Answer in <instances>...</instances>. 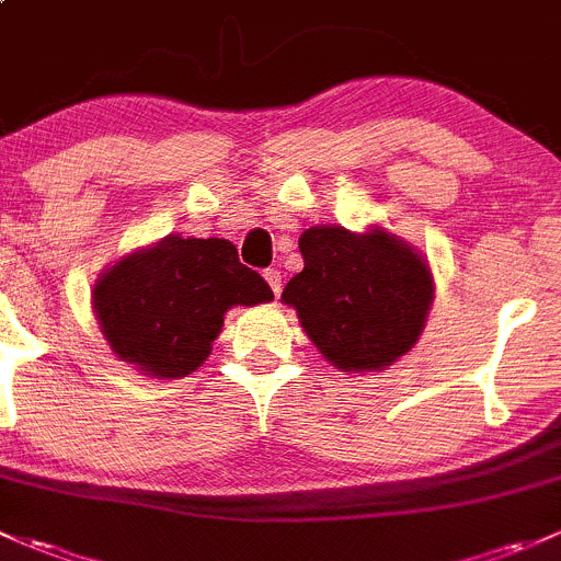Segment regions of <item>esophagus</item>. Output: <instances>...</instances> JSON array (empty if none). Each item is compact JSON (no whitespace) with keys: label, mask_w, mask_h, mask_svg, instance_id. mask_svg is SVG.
Returning a JSON list of instances; mask_svg holds the SVG:
<instances>
[{"label":"esophagus","mask_w":561,"mask_h":561,"mask_svg":"<svg viewBox=\"0 0 561 561\" xmlns=\"http://www.w3.org/2000/svg\"><path fill=\"white\" fill-rule=\"evenodd\" d=\"M264 280L270 283V288H273V294H275V297H278V294H280V288H283L280 270H278V267H270V270H264Z\"/></svg>","instance_id":"obj_1"}]
</instances>
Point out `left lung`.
<instances>
[{
  "label": "left lung",
  "instance_id": "8db88e82",
  "mask_svg": "<svg viewBox=\"0 0 561 561\" xmlns=\"http://www.w3.org/2000/svg\"><path fill=\"white\" fill-rule=\"evenodd\" d=\"M305 270L283 288L316 348L343 373L380 369L413 348L432 302V275L405 242L373 229H305Z\"/></svg>",
  "mask_w": 561,
  "mask_h": 561
}]
</instances>
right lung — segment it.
Listing matches in <instances>:
<instances>
[{
  "label": "right lung",
  "instance_id": "add662e5",
  "mask_svg": "<svg viewBox=\"0 0 561 561\" xmlns=\"http://www.w3.org/2000/svg\"><path fill=\"white\" fill-rule=\"evenodd\" d=\"M273 299L229 240L164 238L110 267L94 310L110 348L156 378H183L210 354L232 305Z\"/></svg>",
  "mask_w": 561,
  "mask_h": 561
}]
</instances>
